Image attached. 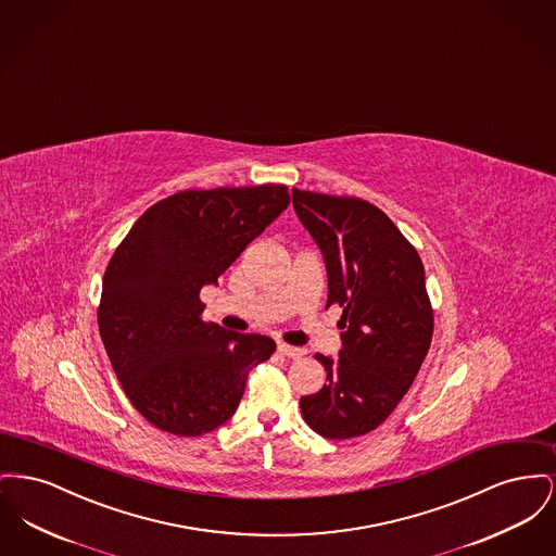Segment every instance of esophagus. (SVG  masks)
<instances>
[{
    "instance_id": "obj_1",
    "label": "esophagus",
    "mask_w": 556,
    "mask_h": 556,
    "mask_svg": "<svg viewBox=\"0 0 556 556\" xmlns=\"http://www.w3.org/2000/svg\"><path fill=\"white\" fill-rule=\"evenodd\" d=\"M278 351L285 355V357H301L303 355V350H299V348H292V345H287V343H278Z\"/></svg>"
}]
</instances>
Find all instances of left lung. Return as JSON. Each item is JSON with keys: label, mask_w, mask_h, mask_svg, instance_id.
Listing matches in <instances>:
<instances>
[{"label": "left lung", "mask_w": 556, "mask_h": 556, "mask_svg": "<svg viewBox=\"0 0 556 556\" xmlns=\"http://www.w3.org/2000/svg\"><path fill=\"white\" fill-rule=\"evenodd\" d=\"M292 206L321 251L326 307H343L345 328L339 355H316L326 384L301 397V414L321 438H359L397 408L431 345L425 267L397 226L366 201L292 188Z\"/></svg>", "instance_id": "1"}]
</instances>
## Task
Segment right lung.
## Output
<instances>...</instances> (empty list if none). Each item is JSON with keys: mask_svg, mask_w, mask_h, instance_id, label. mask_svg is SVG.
Wrapping results in <instances>:
<instances>
[{"mask_svg": "<svg viewBox=\"0 0 556 556\" xmlns=\"http://www.w3.org/2000/svg\"><path fill=\"white\" fill-rule=\"evenodd\" d=\"M287 186L186 190L150 206L104 271L98 326L118 382L161 431L199 438L232 418L276 343L203 321L199 294L289 206Z\"/></svg>", "mask_w": 556, "mask_h": 556, "instance_id": "right-lung-1", "label": "right lung"}]
</instances>
